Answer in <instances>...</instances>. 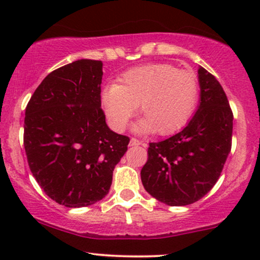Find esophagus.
I'll return each instance as SVG.
<instances>
[{
  "label": "esophagus",
  "mask_w": 260,
  "mask_h": 260,
  "mask_svg": "<svg viewBox=\"0 0 260 260\" xmlns=\"http://www.w3.org/2000/svg\"><path fill=\"white\" fill-rule=\"evenodd\" d=\"M129 145H131V147H136V145H145V144L143 142H140V140H138V139L132 138V139H131V142H129Z\"/></svg>",
  "instance_id": "1"
}]
</instances>
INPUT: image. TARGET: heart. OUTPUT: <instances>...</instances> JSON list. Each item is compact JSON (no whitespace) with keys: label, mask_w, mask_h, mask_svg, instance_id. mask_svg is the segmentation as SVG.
<instances>
[{"label":"heart","mask_w":260,"mask_h":260,"mask_svg":"<svg viewBox=\"0 0 260 260\" xmlns=\"http://www.w3.org/2000/svg\"><path fill=\"white\" fill-rule=\"evenodd\" d=\"M198 99L196 74L169 63L131 68L122 74L120 84L112 83L101 91V106L113 129L123 131L139 104L143 117L133 129L162 136L186 126L196 111Z\"/></svg>","instance_id":"heart-1"}]
</instances>
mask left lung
<instances>
[{
    "instance_id": "left-lung-1",
    "label": "left lung",
    "mask_w": 260,
    "mask_h": 260,
    "mask_svg": "<svg viewBox=\"0 0 260 260\" xmlns=\"http://www.w3.org/2000/svg\"><path fill=\"white\" fill-rule=\"evenodd\" d=\"M199 105L181 132L150 143L140 171L145 190L170 207L203 198L219 180L231 150L234 115L222 86L199 67Z\"/></svg>"
}]
</instances>
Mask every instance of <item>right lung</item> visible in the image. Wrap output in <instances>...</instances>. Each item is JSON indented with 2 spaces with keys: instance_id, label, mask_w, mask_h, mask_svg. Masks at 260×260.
<instances>
[{
  "instance_id": "add662e5",
  "label": "right lung",
  "mask_w": 260,
  "mask_h": 260,
  "mask_svg": "<svg viewBox=\"0 0 260 260\" xmlns=\"http://www.w3.org/2000/svg\"><path fill=\"white\" fill-rule=\"evenodd\" d=\"M103 62L78 59L55 70L25 109L24 148L32 176L67 208L94 204L109 193L129 138L109 128L101 110Z\"/></svg>"
}]
</instances>
